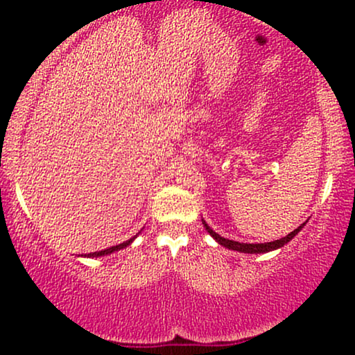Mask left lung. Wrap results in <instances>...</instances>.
I'll use <instances>...</instances> for the list:
<instances>
[{"label": "left lung", "instance_id": "obj_1", "mask_svg": "<svg viewBox=\"0 0 355 355\" xmlns=\"http://www.w3.org/2000/svg\"><path fill=\"white\" fill-rule=\"evenodd\" d=\"M304 225H305V223H304ZM304 225L299 226L297 230H294L293 232H289V234L286 236V237H283V239H278V241H273V242H265V244H242V242L225 239V237H221L220 234H216V232L213 231V230H210V226H208L207 223L203 221V226H205V230L210 232V236L213 237V239H216L223 247H227V249H231V250L244 252V254H265V252L279 249V247H283L284 244H288V242L293 239V237L297 234L300 230H302Z\"/></svg>", "mask_w": 355, "mask_h": 355}]
</instances>
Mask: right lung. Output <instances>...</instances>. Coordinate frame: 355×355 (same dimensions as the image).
<instances>
[{
    "label": "right lung",
    "instance_id": "obj_1",
    "mask_svg": "<svg viewBox=\"0 0 355 355\" xmlns=\"http://www.w3.org/2000/svg\"><path fill=\"white\" fill-rule=\"evenodd\" d=\"M135 239V237H132V239H129V241H125V242H123V244H119V245H113V247H110V249H105V250H100V252H94V254H89L87 257H100V255H108V254H111V252H114V250H119V249H124V247H128L130 242H132Z\"/></svg>",
    "mask_w": 355,
    "mask_h": 355
}]
</instances>
